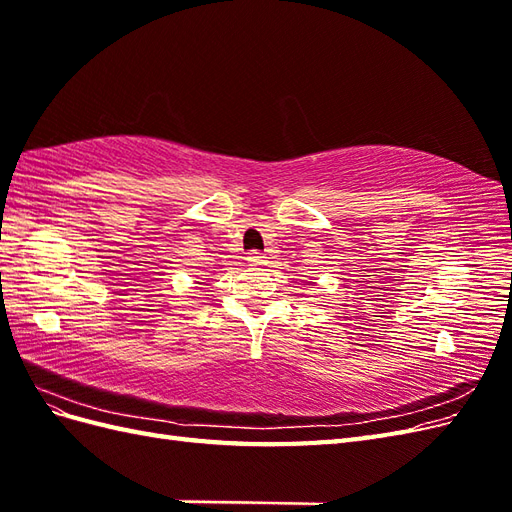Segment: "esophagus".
I'll return each instance as SVG.
<instances>
[{
	"mask_svg": "<svg viewBox=\"0 0 512 512\" xmlns=\"http://www.w3.org/2000/svg\"><path fill=\"white\" fill-rule=\"evenodd\" d=\"M247 262H250L252 267H258V265H262V262H265V256H262L260 252H250V254H247Z\"/></svg>",
	"mask_w": 512,
	"mask_h": 512,
	"instance_id": "34e87169",
	"label": "esophagus"
}]
</instances>
